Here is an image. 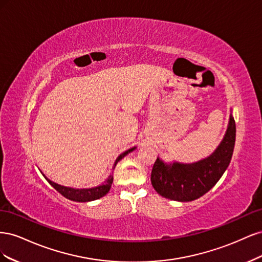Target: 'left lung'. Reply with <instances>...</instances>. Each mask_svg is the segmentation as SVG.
I'll use <instances>...</instances> for the list:
<instances>
[{
    "mask_svg": "<svg viewBox=\"0 0 262 262\" xmlns=\"http://www.w3.org/2000/svg\"><path fill=\"white\" fill-rule=\"evenodd\" d=\"M236 125L233 116L220 146L210 157L194 164L165 165L160 158L154 163L150 182L155 191L175 201H192L207 193L228 167L235 146Z\"/></svg>",
    "mask_w": 262,
    "mask_h": 262,
    "instance_id": "left-lung-1",
    "label": "left lung"
}]
</instances>
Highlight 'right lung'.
I'll return each mask as SVG.
<instances>
[{
	"label": "right lung",
	"instance_id": "add662e5",
	"mask_svg": "<svg viewBox=\"0 0 262 262\" xmlns=\"http://www.w3.org/2000/svg\"><path fill=\"white\" fill-rule=\"evenodd\" d=\"M136 148V147H132L128 150H125L124 153H122L120 156H119L117 160H116V163L114 165L113 169L115 170V167L117 163L122 160V158L126 155L129 154L130 152H132V150ZM43 175V173H42ZM43 177L48 180L49 184L57 190L58 192H60L63 196H66L67 199L69 200H72V201H77V202H87V201H93V200H97L99 199V198L106 195L109 190H110V187H112L113 185V181H114V177L113 176H109L108 179L105 181L104 185L101 186H98V187H95V188H90V189H73V188H68V187H63V186H60L58 184H55V182L49 180L48 178H47L45 175Z\"/></svg>",
	"mask_w": 262,
	"mask_h": 262
}]
</instances>
